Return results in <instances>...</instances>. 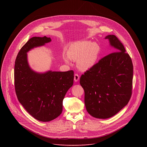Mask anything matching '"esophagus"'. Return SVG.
<instances>
[{
    "label": "esophagus",
    "instance_id": "34e87169",
    "mask_svg": "<svg viewBox=\"0 0 147 147\" xmlns=\"http://www.w3.org/2000/svg\"><path fill=\"white\" fill-rule=\"evenodd\" d=\"M79 78H80V77H79L78 74H74V81H75L76 82H77V81H78Z\"/></svg>",
    "mask_w": 147,
    "mask_h": 147
}]
</instances>
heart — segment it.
<instances>
[{
    "label": "heart",
    "instance_id": "b5f03b06",
    "mask_svg": "<svg viewBox=\"0 0 147 147\" xmlns=\"http://www.w3.org/2000/svg\"><path fill=\"white\" fill-rule=\"evenodd\" d=\"M100 47L96 42L90 41H79L71 44L68 51L67 56L64 55L63 59L67 63L70 59L77 60V67L81 71H86L92 67L98 59Z\"/></svg>",
    "mask_w": 147,
    "mask_h": 147
}]
</instances>
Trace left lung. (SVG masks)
<instances>
[{"label":"left lung","mask_w":147,"mask_h":147,"mask_svg":"<svg viewBox=\"0 0 147 147\" xmlns=\"http://www.w3.org/2000/svg\"><path fill=\"white\" fill-rule=\"evenodd\" d=\"M116 52L102 58L80 77L88 113L98 119L117 113L129 102L132 94L133 66L129 55L114 35L105 37Z\"/></svg>","instance_id":"left-lung-1"}]
</instances>
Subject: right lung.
<instances>
[{
  "label": "right lung",
  "mask_w": 147,
  "mask_h": 147,
  "mask_svg": "<svg viewBox=\"0 0 147 147\" xmlns=\"http://www.w3.org/2000/svg\"><path fill=\"white\" fill-rule=\"evenodd\" d=\"M51 41V38L45 36L30 38L19 51L14 65L18 100L33 117L44 122L51 121L61 113L63 100L74 80L73 70L39 73L30 68L27 53Z\"/></svg>",
  "instance_id": "add662e5"
}]
</instances>
